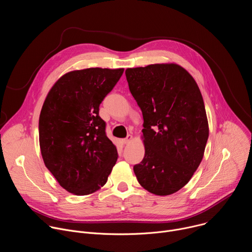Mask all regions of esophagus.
I'll return each instance as SVG.
<instances>
[{
    "instance_id": "obj_1",
    "label": "esophagus",
    "mask_w": 252,
    "mask_h": 252,
    "mask_svg": "<svg viewBox=\"0 0 252 252\" xmlns=\"http://www.w3.org/2000/svg\"><path fill=\"white\" fill-rule=\"evenodd\" d=\"M132 139V135H130V134H128L126 138H124V139H122V142L124 143V145H126V143H128L130 140Z\"/></svg>"
}]
</instances>
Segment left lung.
Instances as JSON below:
<instances>
[{
    "instance_id": "obj_1",
    "label": "left lung",
    "mask_w": 252,
    "mask_h": 252,
    "mask_svg": "<svg viewBox=\"0 0 252 252\" xmlns=\"http://www.w3.org/2000/svg\"><path fill=\"white\" fill-rule=\"evenodd\" d=\"M126 77L145 127V157L133 171L150 192L172 194L190 181L203 158L208 123L201 93L175 63L127 68Z\"/></svg>"
}]
</instances>
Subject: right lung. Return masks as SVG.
<instances>
[{
  "mask_svg": "<svg viewBox=\"0 0 252 252\" xmlns=\"http://www.w3.org/2000/svg\"><path fill=\"white\" fill-rule=\"evenodd\" d=\"M124 68L91 67L63 76L51 89L39 120L47 168L68 192L87 195L105 185L119 158L106 136L99 104Z\"/></svg>",
  "mask_w": 252,
  "mask_h": 252,
  "instance_id": "obj_1",
  "label": "right lung"
}]
</instances>
